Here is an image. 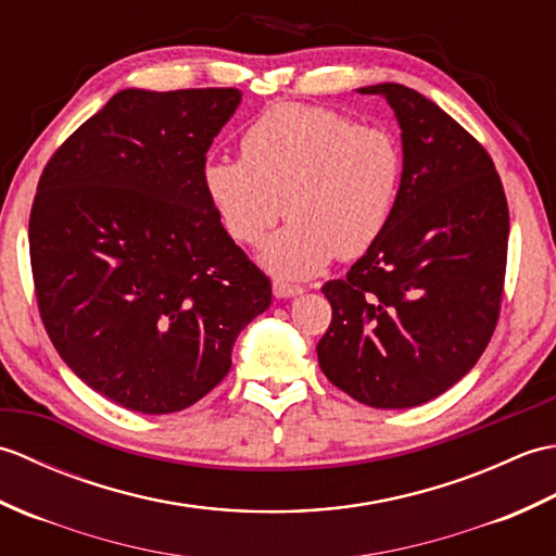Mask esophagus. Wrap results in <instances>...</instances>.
<instances>
[{
  "mask_svg": "<svg viewBox=\"0 0 556 556\" xmlns=\"http://www.w3.org/2000/svg\"><path fill=\"white\" fill-rule=\"evenodd\" d=\"M271 291H275L277 299H293V296H301V293H303L305 289L299 287V285H291V281L277 279L275 285H271Z\"/></svg>",
  "mask_w": 556,
  "mask_h": 556,
  "instance_id": "34e87169",
  "label": "esophagus"
}]
</instances>
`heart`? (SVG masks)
<instances>
[{
	"instance_id": "1",
	"label": "heart",
	"mask_w": 556,
	"mask_h": 556,
	"mask_svg": "<svg viewBox=\"0 0 556 556\" xmlns=\"http://www.w3.org/2000/svg\"><path fill=\"white\" fill-rule=\"evenodd\" d=\"M404 157L380 126L303 104L263 112L241 136V160L215 157L203 186L236 243L257 245L281 212L289 224L260 263L285 279H308L334 255L358 257L394 215Z\"/></svg>"
}]
</instances>
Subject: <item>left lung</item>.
<instances>
[{
  "label": "left lung",
  "mask_w": 556,
  "mask_h": 556,
  "mask_svg": "<svg viewBox=\"0 0 556 556\" xmlns=\"http://www.w3.org/2000/svg\"><path fill=\"white\" fill-rule=\"evenodd\" d=\"M358 92L394 110L404 176L380 241L323 287L332 323L317 361L361 404L413 408L454 387L490 344L509 207L488 150L432 100L399 83Z\"/></svg>",
  "instance_id": "8db88e82"
}]
</instances>
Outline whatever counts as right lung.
Wrapping results in <instances>:
<instances>
[{
  "instance_id": "1",
  "label": "right lung",
  "mask_w": 556,
  "mask_h": 556,
  "mask_svg": "<svg viewBox=\"0 0 556 556\" xmlns=\"http://www.w3.org/2000/svg\"><path fill=\"white\" fill-rule=\"evenodd\" d=\"M236 88H128L42 169L28 241L40 317L83 382L162 416L212 392L271 285L222 227L205 152Z\"/></svg>"
}]
</instances>
